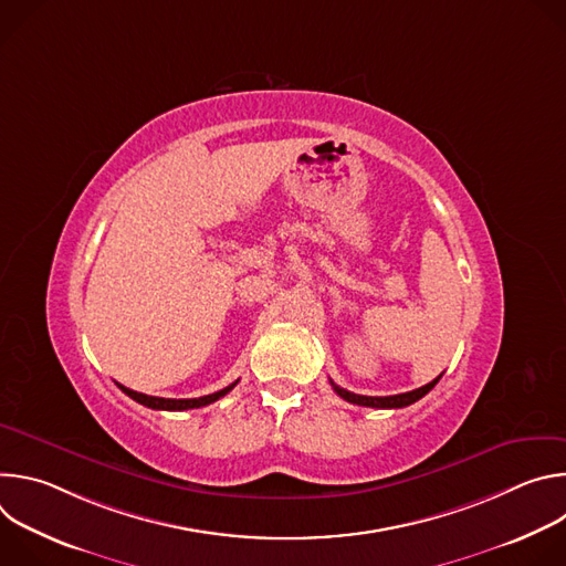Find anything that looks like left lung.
<instances>
[{
	"instance_id": "obj_1",
	"label": "left lung",
	"mask_w": 566,
	"mask_h": 566,
	"mask_svg": "<svg viewBox=\"0 0 566 566\" xmlns=\"http://www.w3.org/2000/svg\"><path fill=\"white\" fill-rule=\"evenodd\" d=\"M441 376H443V374H441ZM441 376H437L432 382H428V385H423V387H419V389H412V391H406V394H394V396H360V394H354V391H347V389L338 387L334 380H329V382H332L334 391H336L340 398L354 402V406L376 408V410H396V408L412 406V402H417L419 398H423V396L439 382Z\"/></svg>"
}]
</instances>
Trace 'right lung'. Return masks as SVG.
<instances>
[{"label": "right lung", "instance_id": "obj_1", "mask_svg": "<svg viewBox=\"0 0 566 566\" xmlns=\"http://www.w3.org/2000/svg\"><path fill=\"white\" fill-rule=\"evenodd\" d=\"M234 385H237V380H234L232 385H228V387L214 391V394L199 396V398H158V396H147V394L134 391V389L123 387V385H118V387H120L129 398H134L136 402H140V406H145V408H151V410H170V412H175V410H195V408L210 406V402H214V400H219L221 396H226Z\"/></svg>", "mask_w": 566, "mask_h": 566}]
</instances>
